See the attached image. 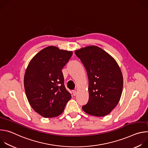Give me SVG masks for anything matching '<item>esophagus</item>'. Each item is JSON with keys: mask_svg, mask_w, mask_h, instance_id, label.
I'll return each instance as SVG.
<instances>
[{"mask_svg": "<svg viewBox=\"0 0 148 148\" xmlns=\"http://www.w3.org/2000/svg\"><path fill=\"white\" fill-rule=\"evenodd\" d=\"M77 91L75 90L73 91V94L74 96H75L77 95Z\"/></svg>", "mask_w": 148, "mask_h": 148, "instance_id": "1", "label": "esophagus"}]
</instances>
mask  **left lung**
I'll return each instance as SVG.
<instances>
[{
	"instance_id": "1",
	"label": "left lung",
	"mask_w": 148,
	"mask_h": 148,
	"mask_svg": "<svg viewBox=\"0 0 148 148\" xmlns=\"http://www.w3.org/2000/svg\"><path fill=\"white\" fill-rule=\"evenodd\" d=\"M85 67L88 78L89 99L83 111L103 116L116 106L121 97L123 77L115 60L103 49L87 46L75 51Z\"/></svg>"
}]
</instances>
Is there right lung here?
I'll list each match as a JSON object with an SVG mask.
<instances>
[{"label":"right lung","mask_w":148,"mask_h":148,"mask_svg":"<svg viewBox=\"0 0 148 148\" xmlns=\"http://www.w3.org/2000/svg\"><path fill=\"white\" fill-rule=\"evenodd\" d=\"M72 54L51 46L39 51L29 62L24 77L25 90L31 107L42 116L60 115L71 98L61 70Z\"/></svg>","instance_id":"1"}]
</instances>
